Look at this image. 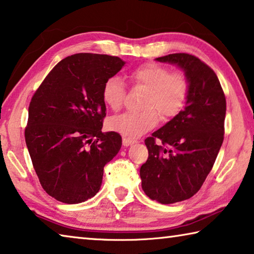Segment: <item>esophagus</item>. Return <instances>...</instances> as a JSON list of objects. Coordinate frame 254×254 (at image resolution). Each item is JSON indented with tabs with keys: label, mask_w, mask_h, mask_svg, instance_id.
Masks as SVG:
<instances>
[{
	"label": "esophagus",
	"mask_w": 254,
	"mask_h": 254,
	"mask_svg": "<svg viewBox=\"0 0 254 254\" xmlns=\"http://www.w3.org/2000/svg\"><path fill=\"white\" fill-rule=\"evenodd\" d=\"M136 141L135 140H132V139H127V137H123V140H122V143H123V145L124 147H128V145H131V144H133V143H135Z\"/></svg>",
	"instance_id": "obj_1"
}]
</instances>
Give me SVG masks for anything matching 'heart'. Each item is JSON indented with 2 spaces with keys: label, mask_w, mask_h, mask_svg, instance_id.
<instances>
[{
  "label": "heart",
  "mask_w": 254,
  "mask_h": 254,
  "mask_svg": "<svg viewBox=\"0 0 254 254\" xmlns=\"http://www.w3.org/2000/svg\"><path fill=\"white\" fill-rule=\"evenodd\" d=\"M131 80L148 88L142 106L139 112H127L115 115L107 121L111 131L135 139L157 126L159 114L162 118L177 115L187 101L189 80L180 71L171 72L168 67L156 63H145L128 74ZM126 86L117 76L109 77L103 84L102 98L110 109L117 111L123 104Z\"/></svg>",
  "instance_id": "1"
}]
</instances>
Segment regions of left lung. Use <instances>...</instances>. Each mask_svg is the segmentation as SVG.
Instances as JSON below:
<instances>
[{
    "instance_id": "left-lung-1",
    "label": "left lung",
    "mask_w": 254,
    "mask_h": 254,
    "mask_svg": "<svg viewBox=\"0 0 254 254\" xmlns=\"http://www.w3.org/2000/svg\"><path fill=\"white\" fill-rule=\"evenodd\" d=\"M156 60L177 65L189 80L185 109L144 140L149 157L140 168L145 195L174 204L194 196L212 170L224 139L226 101L216 74L195 56L171 54Z\"/></svg>"
}]
</instances>
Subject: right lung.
<instances>
[{"label": "right lung", "mask_w": 254, "mask_h": 254, "mask_svg": "<svg viewBox=\"0 0 254 254\" xmlns=\"http://www.w3.org/2000/svg\"><path fill=\"white\" fill-rule=\"evenodd\" d=\"M124 64L109 55L68 56L32 96L25 143L42 188L55 199L78 204L95 196L104 166L121 149L119 133L102 132V88Z\"/></svg>", "instance_id": "obj_1"}]
</instances>
